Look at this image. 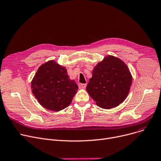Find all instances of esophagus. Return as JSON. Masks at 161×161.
<instances>
[{
    "mask_svg": "<svg viewBox=\"0 0 161 161\" xmlns=\"http://www.w3.org/2000/svg\"><path fill=\"white\" fill-rule=\"evenodd\" d=\"M79 88H85L86 87V84L79 83Z\"/></svg>",
    "mask_w": 161,
    "mask_h": 161,
    "instance_id": "34e87169",
    "label": "esophagus"
}]
</instances>
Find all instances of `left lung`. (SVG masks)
<instances>
[{
  "instance_id": "left-lung-1",
  "label": "left lung",
  "mask_w": 161,
  "mask_h": 161,
  "mask_svg": "<svg viewBox=\"0 0 161 161\" xmlns=\"http://www.w3.org/2000/svg\"><path fill=\"white\" fill-rule=\"evenodd\" d=\"M132 81L133 77L124 62L108 55L94 67L86 91L97 106L110 109L126 99Z\"/></svg>"
}]
</instances>
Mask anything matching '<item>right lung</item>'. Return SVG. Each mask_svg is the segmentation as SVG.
I'll use <instances>...</instances> for the list:
<instances>
[{"instance_id":"right-lung-1","label":"right lung","mask_w":161,"mask_h":161,"mask_svg":"<svg viewBox=\"0 0 161 161\" xmlns=\"http://www.w3.org/2000/svg\"><path fill=\"white\" fill-rule=\"evenodd\" d=\"M32 93L45 108L60 111L68 107L78 90L67 69L54 60L42 64L31 82Z\"/></svg>"}]
</instances>
